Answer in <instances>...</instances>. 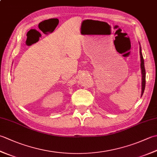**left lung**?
<instances>
[{
  "mask_svg": "<svg viewBox=\"0 0 157 157\" xmlns=\"http://www.w3.org/2000/svg\"><path fill=\"white\" fill-rule=\"evenodd\" d=\"M140 67H141V71H142V93L141 96L143 95V93L144 92L145 86H146V71L144 67V61L143 59V56L142 54V48L141 46H140Z\"/></svg>",
  "mask_w": 157,
  "mask_h": 157,
  "instance_id": "obj_1",
  "label": "left lung"
}]
</instances>
